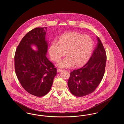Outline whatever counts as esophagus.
<instances>
[{
	"mask_svg": "<svg viewBox=\"0 0 124 124\" xmlns=\"http://www.w3.org/2000/svg\"><path fill=\"white\" fill-rule=\"evenodd\" d=\"M62 71H63L62 69H59V68L57 69V72H60Z\"/></svg>",
	"mask_w": 124,
	"mask_h": 124,
	"instance_id": "34e87169",
	"label": "esophagus"
}]
</instances>
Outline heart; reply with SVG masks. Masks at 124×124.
<instances>
[{"instance_id": "1", "label": "heart", "mask_w": 124, "mask_h": 124, "mask_svg": "<svg viewBox=\"0 0 124 124\" xmlns=\"http://www.w3.org/2000/svg\"><path fill=\"white\" fill-rule=\"evenodd\" d=\"M93 47L92 38L76 32H66L61 36L58 41H53L49 49L51 59L59 62L65 54L67 56L58 64L61 68L80 66L89 59Z\"/></svg>"}]
</instances>
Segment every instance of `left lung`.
<instances>
[{
    "label": "left lung",
    "instance_id": "left-lung-1",
    "mask_svg": "<svg viewBox=\"0 0 124 124\" xmlns=\"http://www.w3.org/2000/svg\"><path fill=\"white\" fill-rule=\"evenodd\" d=\"M87 63L70 73L68 86L71 93L81 97L94 92L101 81L105 71L106 51L100 38Z\"/></svg>",
    "mask_w": 124,
    "mask_h": 124
}]
</instances>
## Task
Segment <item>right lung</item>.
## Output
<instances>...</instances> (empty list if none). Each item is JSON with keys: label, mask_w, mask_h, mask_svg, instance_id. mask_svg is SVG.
<instances>
[{"label": "right lung", "mask_w": 124, "mask_h": 124, "mask_svg": "<svg viewBox=\"0 0 124 124\" xmlns=\"http://www.w3.org/2000/svg\"><path fill=\"white\" fill-rule=\"evenodd\" d=\"M47 27H38L24 36L17 48L15 70L24 89L37 97L47 94L57 74V69L46 57L48 42L46 39ZM34 45L37 50L32 46Z\"/></svg>", "instance_id": "obj_1"}]
</instances>
